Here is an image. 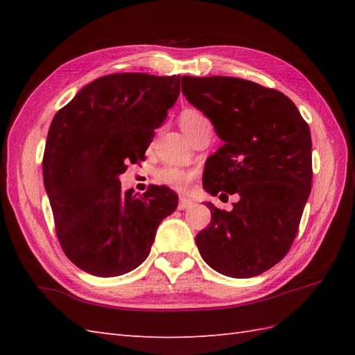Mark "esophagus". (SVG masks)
I'll list each match as a JSON object with an SVG mask.
<instances>
[{"label": "esophagus", "mask_w": 355, "mask_h": 355, "mask_svg": "<svg viewBox=\"0 0 355 355\" xmlns=\"http://www.w3.org/2000/svg\"><path fill=\"white\" fill-rule=\"evenodd\" d=\"M191 206H192V201L189 198H180V201H178V209L180 210H184V209L191 207Z\"/></svg>", "instance_id": "1"}]
</instances>
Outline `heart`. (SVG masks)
Masks as SVG:
<instances>
[{
  "mask_svg": "<svg viewBox=\"0 0 355 355\" xmlns=\"http://www.w3.org/2000/svg\"><path fill=\"white\" fill-rule=\"evenodd\" d=\"M178 122L182 125L183 131L192 137L202 125L209 123V119L202 114L201 111L195 108H186L178 116ZM193 178V173L178 168V166H163V168L155 171V180L158 183L166 184L175 191H186L189 187Z\"/></svg>",
  "mask_w": 355,
  "mask_h": 355,
  "instance_id": "heart-1",
  "label": "heart"
}]
</instances>
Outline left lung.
I'll return each instance as SVG.
<instances>
[{
	"label": "left lung",
	"instance_id": "1",
	"mask_svg": "<svg viewBox=\"0 0 355 355\" xmlns=\"http://www.w3.org/2000/svg\"><path fill=\"white\" fill-rule=\"evenodd\" d=\"M182 92L215 126L224 145L207 158L202 187L239 200L195 241L218 273L245 279L284 259L297 235L311 191V132L288 97L256 82L183 76Z\"/></svg>",
	"mask_w": 355,
	"mask_h": 355
}]
</instances>
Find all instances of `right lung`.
<instances>
[{
  "mask_svg": "<svg viewBox=\"0 0 355 355\" xmlns=\"http://www.w3.org/2000/svg\"><path fill=\"white\" fill-rule=\"evenodd\" d=\"M180 76L114 73L82 88L56 112L42 157L56 235L74 266L99 277L130 273L148 258L155 232L178 195L149 186L122 192L119 175L145 160Z\"/></svg>",
  "mask_w": 355,
  "mask_h": 355,
  "instance_id": "1",
  "label": "right lung"
}]
</instances>
